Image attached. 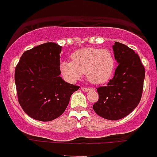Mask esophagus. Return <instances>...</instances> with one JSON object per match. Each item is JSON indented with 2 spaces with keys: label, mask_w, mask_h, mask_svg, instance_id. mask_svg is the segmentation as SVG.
Wrapping results in <instances>:
<instances>
[{
  "label": "esophagus",
  "mask_w": 157,
  "mask_h": 157,
  "mask_svg": "<svg viewBox=\"0 0 157 157\" xmlns=\"http://www.w3.org/2000/svg\"><path fill=\"white\" fill-rule=\"evenodd\" d=\"M81 89H82V90L84 91V92H88V91H90V90H93V88H90V87L82 86Z\"/></svg>",
  "instance_id": "obj_1"
}]
</instances>
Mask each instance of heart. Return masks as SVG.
I'll return each instance as SVG.
<instances>
[{
	"instance_id": "obj_1",
	"label": "heart",
	"mask_w": 157,
	"mask_h": 157,
	"mask_svg": "<svg viewBox=\"0 0 157 157\" xmlns=\"http://www.w3.org/2000/svg\"><path fill=\"white\" fill-rule=\"evenodd\" d=\"M71 60L60 63L59 69L67 80H78L83 73L93 84H103L112 77L116 68L114 56L108 49L83 48L71 55Z\"/></svg>"
}]
</instances>
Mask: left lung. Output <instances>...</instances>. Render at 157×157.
<instances>
[{
	"instance_id": "left-lung-1",
	"label": "left lung",
	"mask_w": 157,
	"mask_h": 157,
	"mask_svg": "<svg viewBox=\"0 0 157 157\" xmlns=\"http://www.w3.org/2000/svg\"><path fill=\"white\" fill-rule=\"evenodd\" d=\"M113 51L119 65L107 86L97 89L99 99L93 109L106 120H118L130 114L139 104L145 72L138 55L128 46L116 41Z\"/></svg>"
}]
</instances>
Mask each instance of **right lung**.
Instances as JSON below:
<instances>
[{
    "instance_id": "right-lung-1",
    "label": "right lung",
    "mask_w": 157,
    "mask_h": 157,
    "mask_svg": "<svg viewBox=\"0 0 157 157\" xmlns=\"http://www.w3.org/2000/svg\"><path fill=\"white\" fill-rule=\"evenodd\" d=\"M61 46L47 42L25 51L15 70L19 103L30 117L52 121L64 112L79 86L59 76Z\"/></svg>"
}]
</instances>
